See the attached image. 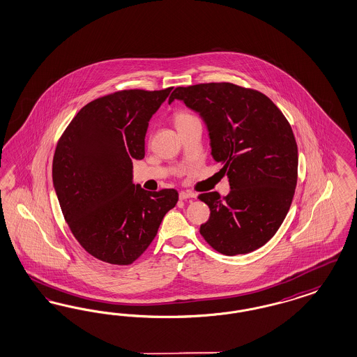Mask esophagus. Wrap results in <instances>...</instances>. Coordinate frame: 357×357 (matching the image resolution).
Returning a JSON list of instances; mask_svg holds the SVG:
<instances>
[{
  "label": "esophagus",
  "mask_w": 357,
  "mask_h": 357,
  "mask_svg": "<svg viewBox=\"0 0 357 357\" xmlns=\"http://www.w3.org/2000/svg\"><path fill=\"white\" fill-rule=\"evenodd\" d=\"M179 197H181L182 200H185V199H195L197 194H195V192H191V191H182V192H179Z\"/></svg>",
  "instance_id": "34e87169"
}]
</instances>
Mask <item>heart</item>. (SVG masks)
<instances>
[{
  "label": "heart",
  "mask_w": 357,
  "mask_h": 357,
  "mask_svg": "<svg viewBox=\"0 0 357 357\" xmlns=\"http://www.w3.org/2000/svg\"><path fill=\"white\" fill-rule=\"evenodd\" d=\"M190 117H192V116L188 114V113H185V112H179V113H176V116H175V123H182V121H185V120L190 119Z\"/></svg>",
  "instance_id": "obj_1"
}]
</instances>
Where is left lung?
<instances>
[{"mask_svg": "<svg viewBox=\"0 0 357 357\" xmlns=\"http://www.w3.org/2000/svg\"><path fill=\"white\" fill-rule=\"evenodd\" d=\"M181 100L208 129L211 154L220 162L231 191L200 194L209 207L200 234L225 256L265 245L281 227L294 197L298 148L291 126L271 98L232 83L178 86Z\"/></svg>", "mask_w": 357, "mask_h": 357, "instance_id": "8db88e82", "label": "left lung"}]
</instances>
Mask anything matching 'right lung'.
I'll use <instances>...</instances> for the list:
<instances>
[{
  "mask_svg": "<svg viewBox=\"0 0 357 357\" xmlns=\"http://www.w3.org/2000/svg\"><path fill=\"white\" fill-rule=\"evenodd\" d=\"M172 89H125L88 102L55 149L52 182L63 216L79 244L104 262H135L178 202L174 188L151 192L133 183L149 121Z\"/></svg>",
  "mask_w": 357,
  "mask_h": 357,
  "instance_id": "add662e5",
  "label": "right lung"
}]
</instances>
